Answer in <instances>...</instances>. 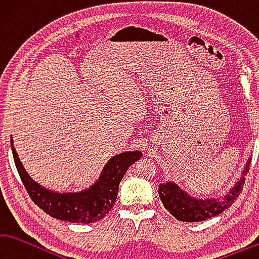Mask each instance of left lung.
I'll list each match as a JSON object with an SVG mask.
<instances>
[{"label": "left lung", "instance_id": "left-lung-1", "mask_svg": "<svg viewBox=\"0 0 259 259\" xmlns=\"http://www.w3.org/2000/svg\"><path fill=\"white\" fill-rule=\"evenodd\" d=\"M251 157H249L242 175L224 196L217 198L197 199L190 196L174 182H166L159 185V197L162 205L176 220L182 222H202L217 216L232 205L241 192L244 175H247Z\"/></svg>", "mask_w": 259, "mask_h": 259}]
</instances>
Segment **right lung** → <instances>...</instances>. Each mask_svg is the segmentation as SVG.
<instances>
[{
  "label": "right lung",
  "mask_w": 259,
  "mask_h": 259,
  "mask_svg": "<svg viewBox=\"0 0 259 259\" xmlns=\"http://www.w3.org/2000/svg\"><path fill=\"white\" fill-rule=\"evenodd\" d=\"M11 150L18 173L31 200L54 219L84 224L102 220L111 210L121 179L128 167L142 157V152L138 150L118 153L108 160L99 179L89 188L77 192H58L42 187L30 178L13 147L12 138Z\"/></svg>",
  "instance_id": "1"
}]
</instances>
